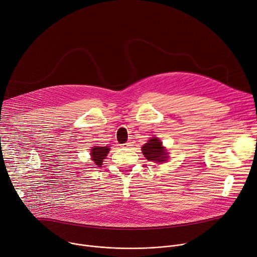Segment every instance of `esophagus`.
<instances>
[{
    "label": "esophagus",
    "instance_id": "esophagus-1",
    "mask_svg": "<svg viewBox=\"0 0 257 257\" xmlns=\"http://www.w3.org/2000/svg\"><path fill=\"white\" fill-rule=\"evenodd\" d=\"M131 146V142H126L123 144V148H130Z\"/></svg>",
    "mask_w": 257,
    "mask_h": 257
}]
</instances>
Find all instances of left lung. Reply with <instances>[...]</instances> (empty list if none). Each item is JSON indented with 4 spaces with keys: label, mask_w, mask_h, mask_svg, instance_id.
<instances>
[{
    "label": "left lung",
    "mask_w": 257,
    "mask_h": 257,
    "mask_svg": "<svg viewBox=\"0 0 257 257\" xmlns=\"http://www.w3.org/2000/svg\"><path fill=\"white\" fill-rule=\"evenodd\" d=\"M143 156L149 161L162 164L169 159V154L163 146V142L158 137L151 138L141 148Z\"/></svg>",
    "instance_id": "1"
}]
</instances>
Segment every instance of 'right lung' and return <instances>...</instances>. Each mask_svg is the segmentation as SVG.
Masks as SVG:
<instances>
[{
    "label": "right lung",
    "mask_w": 257,
    "mask_h": 257,
    "mask_svg": "<svg viewBox=\"0 0 257 257\" xmlns=\"http://www.w3.org/2000/svg\"><path fill=\"white\" fill-rule=\"evenodd\" d=\"M108 152H109L108 146H101V148H99V146H93L90 153L91 160L94 162V164L97 167H101L102 162L107 156Z\"/></svg>",
    "instance_id": "right-lung-1"
}]
</instances>
